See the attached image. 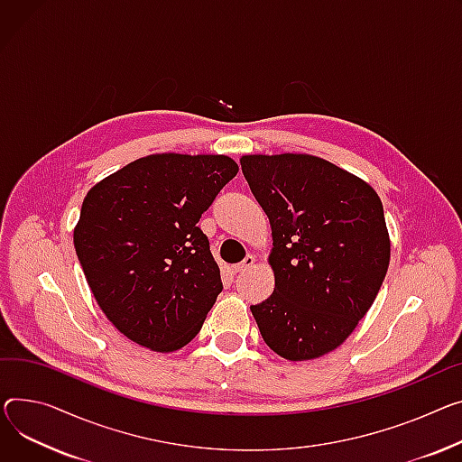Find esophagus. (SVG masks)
<instances>
[{
	"instance_id": "1",
	"label": "esophagus",
	"mask_w": 462,
	"mask_h": 462,
	"mask_svg": "<svg viewBox=\"0 0 462 462\" xmlns=\"http://www.w3.org/2000/svg\"><path fill=\"white\" fill-rule=\"evenodd\" d=\"M254 256L253 254H247V256H245V260L243 262H239V263H236L234 265V273H241V271H247L249 267H253L254 265Z\"/></svg>"
}]
</instances>
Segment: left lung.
<instances>
[{"label":"left lung","mask_w":462,"mask_h":462,"mask_svg":"<svg viewBox=\"0 0 462 462\" xmlns=\"http://www.w3.org/2000/svg\"><path fill=\"white\" fill-rule=\"evenodd\" d=\"M241 171L273 230L274 291L251 306L263 342L288 360L327 355L383 286V202L360 178L306 153L243 156Z\"/></svg>","instance_id":"8db88e82"}]
</instances>
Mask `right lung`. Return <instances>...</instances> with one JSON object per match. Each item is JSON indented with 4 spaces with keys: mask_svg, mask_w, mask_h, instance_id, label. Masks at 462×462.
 <instances>
[{
    "mask_svg": "<svg viewBox=\"0 0 462 462\" xmlns=\"http://www.w3.org/2000/svg\"><path fill=\"white\" fill-rule=\"evenodd\" d=\"M226 156L153 153L92 188L74 247L92 295L132 342L188 346L223 291L200 215L237 174Z\"/></svg>",
    "mask_w": 462,
    "mask_h": 462,
    "instance_id": "add662e5",
    "label": "right lung"
}]
</instances>
